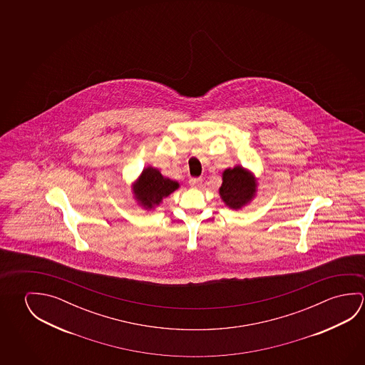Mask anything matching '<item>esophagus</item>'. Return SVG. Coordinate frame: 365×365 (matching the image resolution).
<instances>
[{"instance_id":"34e87169","label":"esophagus","mask_w":365,"mask_h":365,"mask_svg":"<svg viewBox=\"0 0 365 365\" xmlns=\"http://www.w3.org/2000/svg\"><path fill=\"white\" fill-rule=\"evenodd\" d=\"M201 183H202L201 178H191V180H190V185H191L192 187H200Z\"/></svg>"}]
</instances>
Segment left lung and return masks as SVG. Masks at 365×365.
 Returning <instances> with one entry per match:
<instances>
[{
	"mask_svg": "<svg viewBox=\"0 0 365 365\" xmlns=\"http://www.w3.org/2000/svg\"><path fill=\"white\" fill-rule=\"evenodd\" d=\"M257 182L247 169L237 165L225 169L222 173V185L219 193L220 197L227 207L233 210H240L251 202L252 198L256 195Z\"/></svg>",
	"mask_w": 365,
	"mask_h": 365,
	"instance_id": "1",
	"label": "left lung"
}]
</instances>
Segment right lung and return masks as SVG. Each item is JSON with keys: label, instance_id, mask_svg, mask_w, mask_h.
Segmentation results:
<instances>
[{"label": "right lung", "instance_id": "right-lung-1", "mask_svg": "<svg viewBox=\"0 0 365 365\" xmlns=\"http://www.w3.org/2000/svg\"><path fill=\"white\" fill-rule=\"evenodd\" d=\"M178 187V182L163 177L162 173L155 168L148 167L145 168L138 180L135 182L132 191L135 193V198L144 209L151 210Z\"/></svg>", "mask_w": 365, "mask_h": 365}]
</instances>
